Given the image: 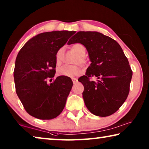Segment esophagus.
<instances>
[{
    "label": "esophagus",
    "mask_w": 149,
    "mask_h": 149,
    "mask_svg": "<svg viewBox=\"0 0 149 149\" xmlns=\"http://www.w3.org/2000/svg\"><path fill=\"white\" fill-rule=\"evenodd\" d=\"M72 81H73V83L74 84H75V83H77V78H72Z\"/></svg>",
    "instance_id": "obj_1"
}]
</instances>
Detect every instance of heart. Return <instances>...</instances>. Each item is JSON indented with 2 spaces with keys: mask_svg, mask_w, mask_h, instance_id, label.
<instances>
[{
  "mask_svg": "<svg viewBox=\"0 0 149 149\" xmlns=\"http://www.w3.org/2000/svg\"><path fill=\"white\" fill-rule=\"evenodd\" d=\"M74 52L78 56L76 60V62H79V63L84 64L86 63V60L84 56L86 55V48L83 44L77 43L72 45L71 47ZM63 58V49L61 48L56 52V62L57 64H60L62 62ZM81 73V69L79 66L74 65H63L61 66L58 69V74L62 76H65L69 77H73L74 76L80 74Z\"/></svg>",
  "mask_w": 149,
  "mask_h": 149,
  "instance_id": "b5f03b06",
  "label": "heart"
}]
</instances>
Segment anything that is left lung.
Returning a JSON list of instances; mask_svg holds the SVG:
<instances>
[{"label":"left lung","mask_w":149,"mask_h":149,"mask_svg":"<svg viewBox=\"0 0 149 149\" xmlns=\"http://www.w3.org/2000/svg\"><path fill=\"white\" fill-rule=\"evenodd\" d=\"M80 43L88 52L91 62L86 75L78 81L84 85L85 105L93 115L107 117L113 114L129 95L133 72L121 47L111 38L98 32L79 31L68 42ZM95 76L91 81L89 77Z\"/></svg>","instance_id":"1"}]
</instances>
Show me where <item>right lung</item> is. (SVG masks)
Listing matches in <instances>:
<instances>
[{
    "instance_id": "add662e5",
    "label": "right lung",
    "mask_w": 149,
    "mask_h": 149,
    "mask_svg": "<svg viewBox=\"0 0 149 149\" xmlns=\"http://www.w3.org/2000/svg\"><path fill=\"white\" fill-rule=\"evenodd\" d=\"M74 33L68 30L40 33L30 39L18 52L14 71L16 92L32 117L52 119L64 108L72 80L60 75L48 84L47 79L55 75L56 52Z\"/></svg>"
}]
</instances>
